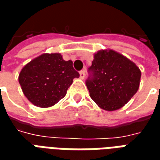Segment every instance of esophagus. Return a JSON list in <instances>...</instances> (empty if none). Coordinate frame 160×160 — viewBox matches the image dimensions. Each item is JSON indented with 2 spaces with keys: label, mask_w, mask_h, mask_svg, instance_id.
Returning <instances> with one entry per match:
<instances>
[{
  "label": "esophagus",
  "mask_w": 160,
  "mask_h": 160,
  "mask_svg": "<svg viewBox=\"0 0 160 160\" xmlns=\"http://www.w3.org/2000/svg\"><path fill=\"white\" fill-rule=\"evenodd\" d=\"M85 77H86V73H85V70H82V71H80V78L81 80H84L85 79Z\"/></svg>",
  "instance_id": "obj_1"
}]
</instances>
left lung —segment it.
<instances>
[{"mask_svg": "<svg viewBox=\"0 0 160 160\" xmlns=\"http://www.w3.org/2000/svg\"><path fill=\"white\" fill-rule=\"evenodd\" d=\"M89 69L93 74L92 80H87L90 97L104 111H114L123 107L140 87V68L113 49L95 53Z\"/></svg>", "mask_w": 160, "mask_h": 160, "instance_id": "obj_1", "label": "left lung"}]
</instances>
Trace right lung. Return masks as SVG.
Returning <instances> with one entry per match:
<instances>
[{
	"label": "right lung",
	"instance_id": "right-lung-1",
	"mask_svg": "<svg viewBox=\"0 0 160 160\" xmlns=\"http://www.w3.org/2000/svg\"><path fill=\"white\" fill-rule=\"evenodd\" d=\"M79 77L72 61H64L60 53H43L24 66L19 83L32 104L48 108L65 97L73 79Z\"/></svg>",
	"mask_w": 160,
	"mask_h": 160
}]
</instances>
